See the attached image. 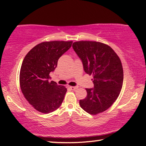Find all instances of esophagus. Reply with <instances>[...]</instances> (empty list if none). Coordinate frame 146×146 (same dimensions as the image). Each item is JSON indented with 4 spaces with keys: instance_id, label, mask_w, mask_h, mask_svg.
<instances>
[{
    "instance_id": "obj_1",
    "label": "esophagus",
    "mask_w": 146,
    "mask_h": 146,
    "mask_svg": "<svg viewBox=\"0 0 146 146\" xmlns=\"http://www.w3.org/2000/svg\"><path fill=\"white\" fill-rule=\"evenodd\" d=\"M70 88L71 89V90L75 91V90H78V87H77V86H70Z\"/></svg>"
}]
</instances>
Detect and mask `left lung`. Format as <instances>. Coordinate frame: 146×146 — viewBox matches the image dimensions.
Here are the masks:
<instances>
[{
    "instance_id": "left-lung-1",
    "label": "left lung",
    "mask_w": 146,
    "mask_h": 146,
    "mask_svg": "<svg viewBox=\"0 0 146 146\" xmlns=\"http://www.w3.org/2000/svg\"><path fill=\"white\" fill-rule=\"evenodd\" d=\"M73 48L82 60L84 70L93 76L94 88H86L87 96L80 107L97 115L111 107L122 88L123 72L119 56L110 46L96 41H77Z\"/></svg>"
}]
</instances>
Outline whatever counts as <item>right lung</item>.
<instances>
[{
    "instance_id": "right-lung-1",
    "label": "right lung",
    "mask_w": 146,
    "mask_h": 146,
    "mask_svg": "<svg viewBox=\"0 0 146 146\" xmlns=\"http://www.w3.org/2000/svg\"><path fill=\"white\" fill-rule=\"evenodd\" d=\"M72 42H43L33 47L24 58L20 71V86L26 99L39 112H53L63 102L67 89L48 80L58 58L71 48Z\"/></svg>"
}]
</instances>
